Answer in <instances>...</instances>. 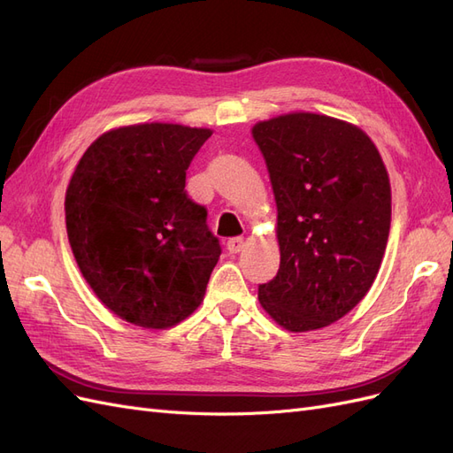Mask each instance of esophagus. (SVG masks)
I'll use <instances>...</instances> for the list:
<instances>
[{
    "label": "esophagus",
    "mask_w": 453,
    "mask_h": 453,
    "mask_svg": "<svg viewBox=\"0 0 453 453\" xmlns=\"http://www.w3.org/2000/svg\"><path fill=\"white\" fill-rule=\"evenodd\" d=\"M243 238H240V236H234V238H230L228 242H226V250H228V253H240L242 250H243Z\"/></svg>",
    "instance_id": "1"
}]
</instances>
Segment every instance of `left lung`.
<instances>
[{"label":"left lung","instance_id":"1","mask_svg":"<svg viewBox=\"0 0 453 453\" xmlns=\"http://www.w3.org/2000/svg\"><path fill=\"white\" fill-rule=\"evenodd\" d=\"M251 134L276 196L281 255L258 300L287 331H315L376 280L391 225L388 170L361 128L326 115H281Z\"/></svg>","mask_w":453,"mask_h":453}]
</instances>
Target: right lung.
<instances>
[{"mask_svg":"<svg viewBox=\"0 0 453 453\" xmlns=\"http://www.w3.org/2000/svg\"><path fill=\"white\" fill-rule=\"evenodd\" d=\"M208 128L134 125L102 134L65 190L77 266L102 303L128 323L173 326L205 293L221 245L185 175Z\"/></svg>","mask_w":453,"mask_h":453,"instance_id":"add662e5","label":"right lung"}]
</instances>
